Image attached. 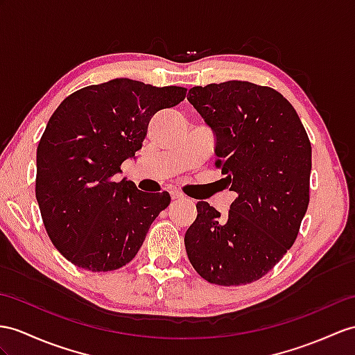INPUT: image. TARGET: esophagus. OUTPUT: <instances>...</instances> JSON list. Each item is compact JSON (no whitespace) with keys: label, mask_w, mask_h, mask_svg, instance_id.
I'll return each instance as SVG.
<instances>
[{"label":"esophagus","mask_w":355,"mask_h":355,"mask_svg":"<svg viewBox=\"0 0 355 355\" xmlns=\"http://www.w3.org/2000/svg\"><path fill=\"white\" fill-rule=\"evenodd\" d=\"M170 196H171V198L173 200H182V198L185 197L182 193H179V191H176V189H173V191H170Z\"/></svg>","instance_id":"1"}]
</instances>
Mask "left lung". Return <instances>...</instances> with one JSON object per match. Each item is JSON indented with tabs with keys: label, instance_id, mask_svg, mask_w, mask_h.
Instances as JSON below:
<instances>
[{
	"label": "left lung",
	"instance_id": "left-lung-1",
	"mask_svg": "<svg viewBox=\"0 0 355 355\" xmlns=\"http://www.w3.org/2000/svg\"><path fill=\"white\" fill-rule=\"evenodd\" d=\"M188 101L217 138L215 166L238 197L226 218L198 202L185 233L189 262L220 286L253 283L295 243L309 206L312 146L277 90L248 81L193 87Z\"/></svg>",
	"mask_w": 355,
	"mask_h": 355
}]
</instances>
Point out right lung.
<instances>
[{
	"instance_id": "1",
	"label": "right lung",
	"mask_w": 355,
	"mask_h": 355,
	"mask_svg": "<svg viewBox=\"0 0 355 355\" xmlns=\"http://www.w3.org/2000/svg\"><path fill=\"white\" fill-rule=\"evenodd\" d=\"M185 96V87L117 78L76 90L54 111L37 146L36 198L48 236L67 261L105 272L135 257L171 198L114 176L141 149L150 119Z\"/></svg>"
}]
</instances>
